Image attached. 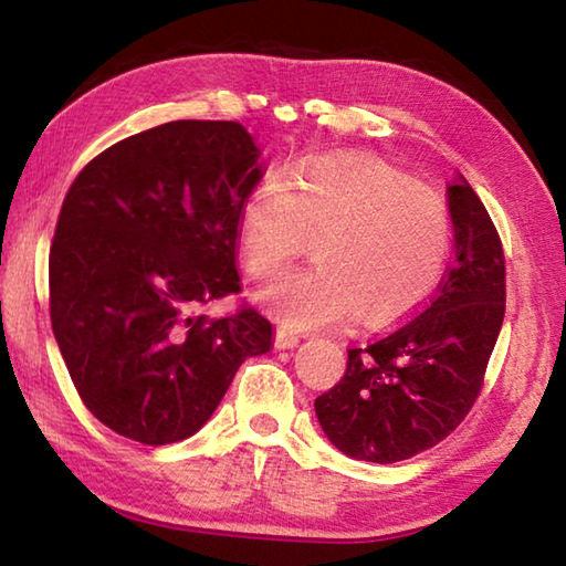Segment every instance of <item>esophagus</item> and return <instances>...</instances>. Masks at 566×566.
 <instances>
[{
	"mask_svg": "<svg viewBox=\"0 0 566 566\" xmlns=\"http://www.w3.org/2000/svg\"><path fill=\"white\" fill-rule=\"evenodd\" d=\"M274 344L280 349H292V347H296V344H300V334L286 329V327H280L274 332Z\"/></svg>",
	"mask_w": 566,
	"mask_h": 566,
	"instance_id": "34e87169",
	"label": "esophagus"
}]
</instances>
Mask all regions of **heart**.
I'll list each match as a JSON object with an SVG mask.
<instances>
[{
    "label": "heart",
    "mask_w": 566,
    "mask_h": 566,
    "mask_svg": "<svg viewBox=\"0 0 566 566\" xmlns=\"http://www.w3.org/2000/svg\"><path fill=\"white\" fill-rule=\"evenodd\" d=\"M314 239L317 264L284 274L260 302L294 329L357 317L385 329L442 282L452 214L442 197L377 159L324 157L264 177L239 209L244 270L270 280Z\"/></svg>",
    "instance_id": "b5f03b06"
}]
</instances>
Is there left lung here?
Masks as SVG:
<instances>
[{"instance_id": "1", "label": "left lung", "mask_w": 566, "mask_h": 566, "mask_svg": "<svg viewBox=\"0 0 566 566\" xmlns=\"http://www.w3.org/2000/svg\"><path fill=\"white\" fill-rule=\"evenodd\" d=\"M454 260L415 317L347 349V371L314 399L329 442L391 464L432 449L462 424L484 385L506 302L504 249L464 177L447 187Z\"/></svg>"}]
</instances>
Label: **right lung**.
Here are the masks:
<instances>
[{
  "label": "right lung",
  "mask_w": 566,
  "mask_h": 566,
  "mask_svg": "<svg viewBox=\"0 0 566 566\" xmlns=\"http://www.w3.org/2000/svg\"><path fill=\"white\" fill-rule=\"evenodd\" d=\"M237 122L181 119L104 149L66 191L50 249V317L94 417L134 442L187 439L212 417L247 357L270 352L239 294V209L262 177Z\"/></svg>",
  "instance_id": "1"
}]
</instances>
